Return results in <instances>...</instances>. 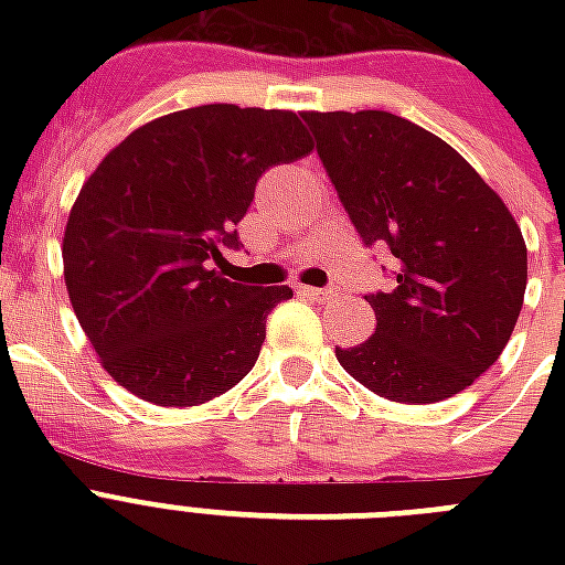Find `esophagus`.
<instances>
[{
  "label": "esophagus",
  "instance_id": "34e87169",
  "mask_svg": "<svg viewBox=\"0 0 565 565\" xmlns=\"http://www.w3.org/2000/svg\"><path fill=\"white\" fill-rule=\"evenodd\" d=\"M301 296H310V299L317 301H328L337 296V287H308V284H299Z\"/></svg>",
  "mask_w": 565,
  "mask_h": 565
}]
</instances>
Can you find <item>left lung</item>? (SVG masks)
I'll use <instances>...</instances> for the list:
<instances>
[{"mask_svg": "<svg viewBox=\"0 0 565 565\" xmlns=\"http://www.w3.org/2000/svg\"><path fill=\"white\" fill-rule=\"evenodd\" d=\"M366 246L395 257L370 292L375 334L337 361L381 398L430 404L483 375L516 328L527 248L499 193L460 154L386 110L301 114Z\"/></svg>", "mask_w": 565, "mask_h": 565, "instance_id": "obj_1", "label": "left lung"}]
</instances>
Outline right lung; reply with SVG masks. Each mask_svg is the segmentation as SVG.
Instances as JSON below:
<instances>
[{"label": "right lung", "mask_w": 565, "mask_h": 565, "mask_svg": "<svg viewBox=\"0 0 565 565\" xmlns=\"http://www.w3.org/2000/svg\"><path fill=\"white\" fill-rule=\"evenodd\" d=\"M313 149L292 110L202 105L146 122L84 181L64 231V281L119 386L193 407L252 372L290 287L222 278V246L260 175Z\"/></svg>", "instance_id": "right-lung-1"}]
</instances>
